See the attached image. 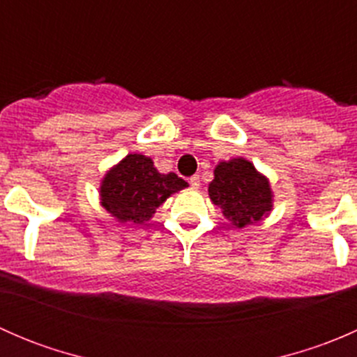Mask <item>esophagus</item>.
I'll return each mask as SVG.
<instances>
[{
    "instance_id": "esophagus-1",
    "label": "esophagus",
    "mask_w": 357,
    "mask_h": 357,
    "mask_svg": "<svg viewBox=\"0 0 357 357\" xmlns=\"http://www.w3.org/2000/svg\"><path fill=\"white\" fill-rule=\"evenodd\" d=\"M190 185H192L193 190L200 188V178H199V176H192V178H190Z\"/></svg>"
}]
</instances>
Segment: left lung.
<instances>
[{
    "mask_svg": "<svg viewBox=\"0 0 357 357\" xmlns=\"http://www.w3.org/2000/svg\"><path fill=\"white\" fill-rule=\"evenodd\" d=\"M208 197L236 228L262 221L273 211L269 179L243 157L215 165L214 179L208 183Z\"/></svg>",
    "mask_w": 357,
    "mask_h": 357,
    "instance_id": "8db88e82",
    "label": "left lung"
}]
</instances>
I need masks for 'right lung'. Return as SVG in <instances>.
<instances>
[{"instance_id": "add662e5", "label": "right lung", "mask_w": 357, "mask_h": 357, "mask_svg": "<svg viewBox=\"0 0 357 357\" xmlns=\"http://www.w3.org/2000/svg\"><path fill=\"white\" fill-rule=\"evenodd\" d=\"M186 186L174 172H158L150 157L129 153L103 176L100 204L119 222L145 225L157 207Z\"/></svg>"}]
</instances>
